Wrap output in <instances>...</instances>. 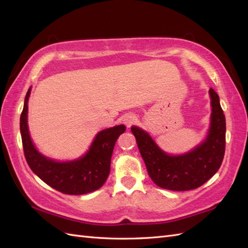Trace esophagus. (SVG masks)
Wrapping results in <instances>:
<instances>
[{
	"label": "esophagus",
	"mask_w": 248,
	"mask_h": 248,
	"mask_svg": "<svg viewBox=\"0 0 248 248\" xmlns=\"http://www.w3.org/2000/svg\"><path fill=\"white\" fill-rule=\"evenodd\" d=\"M124 124L127 125V127H131L134 123H135V117L133 115H128V116H124L123 118Z\"/></svg>",
	"instance_id": "obj_1"
}]
</instances>
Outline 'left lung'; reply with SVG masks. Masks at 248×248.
Returning <instances> with one entry per match:
<instances>
[{"label":"left lung","mask_w":248,"mask_h":248,"mask_svg":"<svg viewBox=\"0 0 248 248\" xmlns=\"http://www.w3.org/2000/svg\"><path fill=\"white\" fill-rule=\"evenodd\" d=\"M210 96L212 114L209 135L188 154L168 155L143 130L131 128L147 170L157 186L170 191H189L202 186L219 170L226 148V119L218 94L213 88H210Z\"/></svg>","instance_id":"left-lung-1"}]
</instances>
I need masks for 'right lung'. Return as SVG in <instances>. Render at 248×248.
<instances>
[{
    "label": "right lung",
    "instance_id": "1",
    "mask_svg": "<svg viewBox=\"0 0 248 248\" xmlns=\"http://www.w3.org/2000/svg\"><path fill=\"white\" fill-rule=\"evenodd\" d=\"M31 88L26 93L20 117V131L25 160L41 180L62 194L83 195L96 191L107 181L110 157L118 136L125 131L124 124L102 130L94 138L87 154L72 162H55L40 155L31 140L28 128V101Z\"/></svg>",
    "mask_w": 248,
    "mask_h": 248
}]
</instances>
